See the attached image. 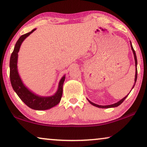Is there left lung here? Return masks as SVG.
Instances as JSON below:
<instances>
[{
	"instance_id": "obj_1",
	"label": "left lung",
	"mask_w": 147,
	"mask_h": 147,
	"mask_svg": "<svg viewBox=\"0 0 147 147\" xmlns=\"http://www.w3.org/2000/svg\"><path fill=\"white\" fill-rule=\"evenodd\" d=\"M130 42H131V41H130ZM131 50H132V51H133V54H134V58H135V84H134V85H133V88H134V86H135V83H136V82H137V56H136V53H135V50H134V49H133V46H132V44H131ZM132 88V89H133ZM131 92V91H130ZM129 94L127 95H126V96H125L124 98H123L122 99H121L120 101H119L118 102H117V103H113V104H111V105H97V104H95V103H93V102H91V101H89V100L88 99V101L89 102V103H90L91 105H93V106H95V107H99V108H103V109H105V108H111V107H118L119 105H120L121 103H123V101H124V100L126 99V97L128 96L129 95Z\"/></svg>"
}]
</instances>
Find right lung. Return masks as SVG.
I'll list each match as a JSON object with an SVG mask.
<instances>
[{"mask_svg":"<svg viewBox=\"0 0 147 147\" xmlns=\"http://www.w3.org/2000/svg\"><path fill=\"white\" fill-rule=\"evenodd\" d=\"M36 30L34 29L28 33L21 36L16 42L10 59V82L14 91L16 93L20 99L31 109L34 110H47L50 109L59 103L63 92V84L65 76L64 75L59 81L58 90L52 96H40L30 90L23 84L18 71V53L22 42L28 36Z\"/></svg>","mask_w":147,"mask_h":147,"instance_id":"obj_1","label":"right lung"}]
</instances>
